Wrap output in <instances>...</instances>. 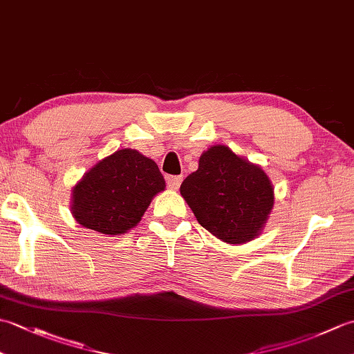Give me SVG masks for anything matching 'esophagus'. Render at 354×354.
Masks as SVG:
<instances>
[{
	"label": "esophagus",
	"instance_id": "esophagus-1",
	"mask_svg": "<svg viewBox=\"0 0 354 354\" xmlns=\"http://www.w3.org/2000/svg\"><path fill=\"white\" fill-rule=\"evenodd\" d=\"M181 183H183V176H169L167 178V185L171 190H178Z\"/></svg>",
	"mask_w": 354,
	"mask_h": 354
}]
</instances>
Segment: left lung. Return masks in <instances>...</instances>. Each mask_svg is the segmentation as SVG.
<instances>
[{
    "label": "left lung",
    "mask_w": 354,
    "mask_h": 354,
    "mask_svg": "<svg viewBox=\"0 0 354 354\" xmlns=\"http://www.w3.org/2000/svg\"><path fill=\"white\" fill-rule=\"evenodd\" d=\"M181 196L202 227L232 245L257 237L274 207V187L263 169L221 145L201 155Z\"/></svg>",
    "instance_id": "1"
}]
</instances>
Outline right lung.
<instances>
[{
    "label": "right lung",
    "instance_id": "obj_1",
    "mask_svg": "<svg viewBox=\"0 0 354 354\" xmlns=\"http://www.w3.org/2000/svg\"><path fill=\"white\" fill-rule=\"evenodd\" d=\"M165 181L155 161L122 149L103 158L74 185L71 213L82 227L106 236L137 225Z\"/></svg>",
    "mask_w": 354,
    "mask_h": 354
}]
</instances>
